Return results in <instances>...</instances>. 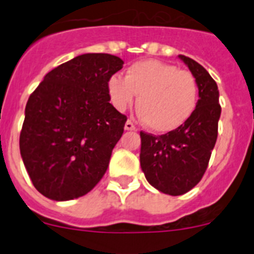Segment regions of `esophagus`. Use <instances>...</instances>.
<instances>
[{
    "mask_svg": "<svg viewBox=\"0 0 254 254\" xmlns=\"http://www.w3.org/2000/svg\"><path fill=\"white\" fill-rule=\"evenodd\" d=\"M125 129L126 131H134V129H136V127H134V125L131 122V121H127L125 125Z\"/></svg>",
    "mask_w": 254,
    "mask_h": 254,
    "instance_id": "obj_1",
    "label": "esophagus"
}]
</instances>
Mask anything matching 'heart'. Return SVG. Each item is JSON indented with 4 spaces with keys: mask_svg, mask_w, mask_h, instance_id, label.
Instances as JSON below:
<instances>
[{
    "mask_svg": "<svg viewBox=\"0 0 254 254\" xmlns=\"http://www.w3.org/2000/svg\"><path fill=\"white\" fill-rule=\"evenodd\" d=\"M108 93L118 111L131 107L136 95L137 111L151 131L165 133L185 125L196 111L198 84L190 71L156 60L131 64L126 77L113 75Z\"/></svg>",
    "mask_w": 254,
    "mask_h": 254,
    "instance_id": "heart-1",
    "label": "heart"
}]
</instances>
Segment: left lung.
Returning a JSON list of instances; mask_svg holds the SVG:
<instances>
[{"label":"left lung","instance_id":"1","mask_svg":"<svg viewBox=\"0 0 254 254\" xmlns=\"http://www.w3.org/2000/svg\"><path fill=\"white\" fill-rule=\"evenodd\" d=\"M178 57L198 84L196 111L185 125L165 134L140 132L141 169L152 187L170 196L187 193L203 177L216 143L221 114L214 78L192 58Z\"/></svg>","mask_w":254,"mask_h":254}]
</instances>
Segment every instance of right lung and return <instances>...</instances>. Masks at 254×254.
<instances>
[{
	"instance_id": "add662e5",
	"label": "right lung",
	"mask_w": 254,
	"mask_h": 254,
	"mask_svg": "<svg viewBox=\"0 0 254 254\" xmlns=\"http://www.w3.org/2000/svg\"><path fill=\"white\" fill-rule=\"evenodd\" d=\"M123 64L107 53L77 56L49 71L29 96L20 154L47 198H78L107 172L127 121L109 103L108 80Z\"/></svg>"
}]
</instances>
